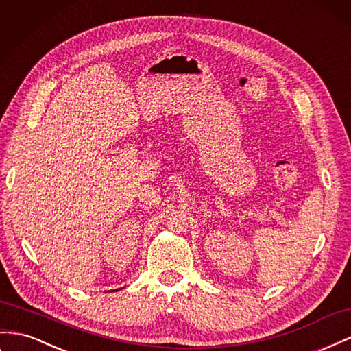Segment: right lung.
I'll return each instance as SVG.
<instances>
[{"instance_id":"right-lung-1","label":"right lung","mask_w":351,"mask_h":351,"mask_svg":"<svg viewBox=\"0 0 351 351\" xmlns=\"http://www.w3.org/2000/svg\"><path fill=\"white\" fill-rule=\"evenodd\" d=\"M115 291H118V289H115Z\"/></svg>"}]
</instances>
